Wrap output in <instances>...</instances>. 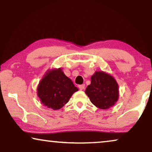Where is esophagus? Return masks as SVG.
<instances>
[{"instance_id": "esophagus-1", "label": "esophagus", "mask_w": 152, "mask_h": 152, "mask_svg": "<svg viewBox=\"0 0 152 152\" xmlns=\"http://www.w3.org/2000/svg\"><path fill=\"white\" fill-rule=\"evenodd\" d=\"M78 87L80 90H83V89H84V88H85V85H80L78 86Z\"/></svg>"}]
</instances>
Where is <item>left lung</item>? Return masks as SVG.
<instances>
[{
  "label": "left lung",
  "instance_id": "1",
  "mask_svg": "<svg viewBox=\"0 0 152 152\" xmlns=\"http://www.w3.org/2000/svg\"><path fill=\"white\" fill-rule=\"evenodd\" d=\"M85 94L98 108L106 110L114 105L118 99V85L114 77L104 72H96L91 77V84Z\"/></svg>",
  "mask_w": 152,
  "mask_h": 152
}]
</instances>
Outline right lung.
Instances as JSON below:
<instances>
[{"mask_svg":"<svg viewBox=\"0 0 152 152\" xmlns=\"http://www.w3.org/2000/svg\"><path fill=\"white\" fill-rule=\"evenodd\" d=\"M78 90L61 68L49 70L38 84L37 95L40 102L54 110H60Z\"/></svg>","mask_w":152,"mask_h":152,"instance_id":"1","label":"right lung"}]
</instances>
